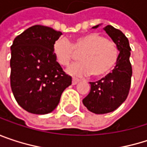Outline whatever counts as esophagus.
Wrapping results in <instances>:
<instances>
[{
  "mask_svg": "<svg viewBox=\"0 0 147 147\" xmlns=\"http://www.w3.org/2000/svg\"><path fill=\"white\" fill-rule=\"evenodd\" d=\"M79 81H80V80H79L78 78L73 77V78H72V84H73V85H76V83H77Z\"/></svg>",
  "mask_w": 147,
  "mask_h": 147,
  "instance_id": "esophagus-1",
  "label": "esophagus"
}]
</instances>
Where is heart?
<instances>
[{
  "mask_svg": "<svg viewBox=\"0 0 147 147\" xmlns=\"http://www.w3.org/2000/svg\"><path fill=\"white\" fill-rule=\"evenodd\" d=\"M53 52L57 62L68 66L81 54L82 62L68 69L71 75L102 77L110 74L116 67L119 59L118 46L101 35L91 32L81 36L70 42L60 37L54 42Z\"/></svg>",
  "mask_w": 147,
  "mask_h": 147,
  "instance_id": "heart-1",
  "label": "heart"
}]
</instances>
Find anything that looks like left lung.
<instances>
[{
    "mask_svg": "<svg viewBox=\"0 0 147 147\" xmlns=\"http://www.w3.org/2000/svg\"><path fill=\"white\" fill-rule=\"evenodd\" d=\"M105 30L118 46L120 53L117 64L111 73L97 82H89L90 92L82 100V103L88 111L95 114L109 113L117 109L126 100L131 85V48L129 40L121 30L111 25L105 26Z\"/></svg>",
    "mask_w": 147,
    "mask_h": 147,
    "instance_id": "left-lung-1",
    "label": "left lung"
}]
</instances>
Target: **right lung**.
I'll use <instances>...</instances> for the list:
<instances>
[{
	"label": "right lung",
	"mask_w": 147,
	"mask_h": 147,
	"mask_svg": "<svg viewBox=\"0 0 147 147\" xmlns=\"http://www.w3.org/2000/svg\"><path fill=\"white\" fill-rule=\"evenodd\" d=\"M61 35L50 27L34 25L18 35L11 46V88L16 101L28 112H52L63 91L71 84V77L53 52Z\"/></svg>",
	"instance_id": "obj_1"
}]
</instances>
